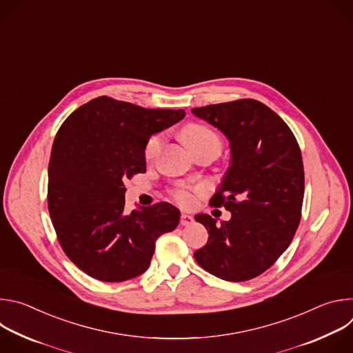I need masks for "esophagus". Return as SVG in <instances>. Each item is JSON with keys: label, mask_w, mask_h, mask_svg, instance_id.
Segmentation results:
<instances>
[{"label": "esophagus", "mask_w": 353, "mask_h": 353, "mask_svg": "<svg viewBox=\"0 0 353 353\" xmlns=\"http://www.w3.org/2000/svg\"><path fill=\"white\" fill-rule=\"evenodd\" d=\"M180 223H181L183 226H190V225H192V223H194V218H192V215L181 214V216H180Z\"/></svg>", "instance_id": "1"}]
</instances>
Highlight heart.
<instances>
[{"mask_svg": "<svg viewBox=\"0 0 353 353\" xmlns=\"http://www.w3.org/2000/svg\"><path fill=\"white\" fill-rule=\"evenodd\" d=\"M181 138L184 141V143L187 145V148H194L198 145H203V143H208V142H216L219 143V138L218 135L210 130L205 125H201V124H188L183 128L181 131ZM163 141V134H155L150 137L145 145L143 149V155L146 159L154 158L155 154L158 152V149L161 148ZM176 198L181 203H187L190 199L188 194L185 191H177L176 192Z\"/></svg>", "mask_w": 353, "mask_h": 353, "instance_id": "b5f03b06", "label": "heart"}]
</instances>
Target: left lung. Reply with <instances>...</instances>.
Here are the masks:
<instances>
[{"label":"left lung","mask_w":353,"mask_h":353,"mask_svg":"<svg viewBox=\"0 0 353 353\" xmlns=\"http://www.w3.org/2000/svg\"><path fill=\"white\" fill-rule=\"evenodd\" d=\"M191 112L229 141V168L211 204L232 214L221 225L211 215H195L210 237L194 259L225 281L256 278L282 256L299 226L305 195L300 148L286 123L254 99Z\"/></svg>","instance_id":"8db88e82"}]
</instances>
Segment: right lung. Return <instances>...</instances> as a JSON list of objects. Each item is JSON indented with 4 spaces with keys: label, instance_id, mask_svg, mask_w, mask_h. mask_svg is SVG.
<instances>
[{
    "label": "right lung",
    "instance_id": "obj_1",
    "mask_svg": "<svg viewBox=\"0 0 353 353\" xmlns=\"http://www.w3.org/2000/svg\"><path fill=\"white\" fill-rule=\"evenodd\" d=\"M184 116L100 96L60 127L48 163V212L64 253L89 276L123 282L143 274L158 237L179 225L180 211L169 203L127 214L124 180L146 172L148 139Z\"/></svg>",
    "mask_w": 353,
    "mask_h": 353
}]
</instances>
